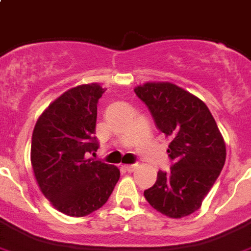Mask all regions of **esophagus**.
I'll return each mask as SVG.
<instances>
[{
  "instance_id": "esophagus-1",
  "label": "esophagus",
  "mask_w": 251,
  "mask_h": 251,
  "mask_svg": "<svg viewBox=\"0 0 251 251\" xmlns=\"http://www.w3.org/2000/svg\"><path fill=\"white\" fill-rule=\"evenodd\" d=\"M139 167V165L138 163H135V165H126V166H124V168H125L126 171L127 172H132V171H135L136 168Z\"/></svg>"
}]
</instances>
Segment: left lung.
I'll return each instance as SVG.
<instances>
[{
    "instance_id": "8db88e82",
    "label": "left lung",
    "mask_w": 251,
    "mask_h": 251,
    "mask_svg": "<svg viewBox=\"0 0 251 251\" xmlns=\"http://www.w3.org/2000/svg\"><path fill=\"white\" fill-rule=\"evenodd\" d=\"M136 96L147 104L158 130L171 139V172L158 171L144 191L151 207L171 218L197 212L226 161V144L213 116L194 94L172 83H145Z\"/></svg>"
}]
</instances>
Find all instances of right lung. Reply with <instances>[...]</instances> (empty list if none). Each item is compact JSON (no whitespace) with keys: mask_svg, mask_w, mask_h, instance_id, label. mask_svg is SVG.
Segmentation results:
<instances>
[{"mask_svg":"<svg viewBox=\"0 0 251 251\" xmlns=\"http://www.w3.org/2000/svg\"><path fill=\"white\" fill-rule=\"evenodd\" d=\"M100 84L71 88L39 116L31 136L30 161L38 186L61 213L84 217L108 201L120 170L88 158L98 149L97 103Z\"/></svg>","mask_w":251,"mask_h":251,"instance_id":"right-lung-1","label":"right lung"}]
</instances>
